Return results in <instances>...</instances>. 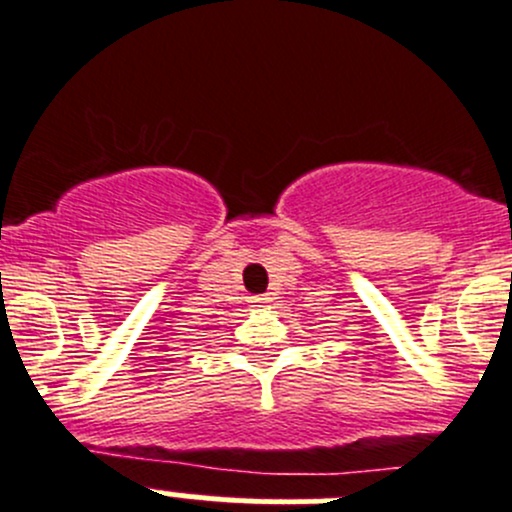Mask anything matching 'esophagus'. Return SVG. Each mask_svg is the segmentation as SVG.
<instances>
[{
	"mask_svg": "<svg viewBox=\"0 0 512 512\" xmlns=\"http://www.w3.org/2000/svg\"><path fill=\"white\" fill-rule=\"evenodd\" d=\"M270 302H272V297H267V294H257V297H250V304L255 309L270 307Z\"/></svg>",
	"mask_w": 512,
	"mask_h": 512,
	"instance_id": "34e87169",
	"label": "esophagus"
}]
</instances>
